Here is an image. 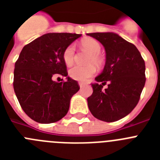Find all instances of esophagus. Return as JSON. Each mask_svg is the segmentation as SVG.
<instances>
[{
	"label": "esophagus",
	"instance_id": "34e87169",
	"mask_svg": "<svg viewBox=\"0 0 160 160\" xmlns=\"http://www.w3.org/2000/svg\"><path fill=\"white\" fill-rule=\"evenodd\" d=\"M78 84H79V87H81V88H82V87H85L86 86H87V84H86V83L82 82H79Z\"/></svg>",
	"mask_w": 160,
	"mask_h": 160
}]
</instances>
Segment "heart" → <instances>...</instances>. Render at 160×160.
Segmentation results:
<instances>
[{"label": "heart", "mask_w": 160, "mask_h": 160, "mask_svg": "<svg viewBox=\"0 0 160 160\" xmlns=\"http://www.w3.org/2000/svg\"><path fill=\"white\" fill-rule=\"evenodd\" d=\"M81 45L84 49L90 53V56L88 59V64H94L97 66H101L102 60L100 57V52L102 50V46L100 43L94 38H86L82 41ZM75 54V47L73 45L68 46L64 49L62 53V58L66 65H71L73 62ZM96 69L93 65L88 66H74L69 70V75L70 78L78 81H86L87 78H90L95 73Z\"/></svg>", "instance_id": "b5f03b06"}]
</instances>
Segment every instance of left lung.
Segmentation results:
<instances>
[{
	"label": "left lung",
	"instance_id": "obj_1",
	"mask_svg": "<svg viewBox=\"0 0 160 160\" xmlns=\"http://www.w3.org/2000/svg\"><path fill=\"white\" fill-rule=\"evenodd\" d=\"M104 46L106 64L92 83L93 94L87 98L91 114L111 122L127 116L138 104L145 85V62L135 45L114 32H92ZM108 81V87H102ZM102 82V83H99Z\"/></svg>",
	"mask_w": 160,
	"mask_h": 160
}]
</instances>
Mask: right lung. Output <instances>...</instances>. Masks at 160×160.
Here are the masks:
<instances>
[{
  "label": "right lung",
  "instance_id": "right-lung-1",
  "mask_svg": "<svg viewBox=\"0 0 160 160\" xmlns=\"http://www.w3.org/2000/svg\"><path fill=\"white\" fill-rule=\"evenodd\" d=\"M82 36L49 32L25 46L15 63L13 89L20 105L29 118L40 123L59 121L67 114L72 96L80 89L68 77L62 58L64 49ZM55 73L66 82L52 80Z\"/></svg>",
  "mask_w": 160,
  "mask_h": 160
}]
</instances>
